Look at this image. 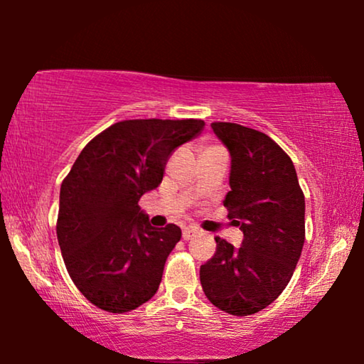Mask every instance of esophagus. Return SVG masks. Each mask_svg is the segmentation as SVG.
<instances>
[{"label":"esophagus","instance_id":"1","mask_svg":"<svg viewBox=\"0 0 364 364\" xmlns=\"http://www.w3.org/2000/svg\"><path fill=\"white\" fill-rule=\"evenodd\" d=\"M196 235H198V228H193V227L183 228V232H182L183 240H191V238L196 237Z\"/></svg>","mask_w":364,"mask_h":364}]
</instances>
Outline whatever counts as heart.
<instances>
[{
  "instance_id": "heart-1",
  "label": "heart",
  "mask_w": 364,
  "mask_h": 364,
  "mask_svg": "<svg viewBox=\"0 0 364 364\" xmlns=\"http://www.w3.org/2000/svg\"><path fill=\"white\" fill-rule=\"evenodd\" d=\"M207 149H212V147H207ZM207 149H205V151H207Z\"/></svg>"
}]
</instances>
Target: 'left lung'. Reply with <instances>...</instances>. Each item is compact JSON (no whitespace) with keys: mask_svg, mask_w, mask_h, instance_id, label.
Listing matches in <instances>:
<instances>
[{"mask_svg":"<svg viewBox=\"0 0 364 364\" xmlns=\"http://www.w3.org/2000/svg\"><path fill=\"white\" fill-rule=\"evenodd\" d=\"M212 129L232 157L223 205L243 242L235 248L217 237L200 283L218 310L247 316L275 301L295 272L305 243V196L291 159L267 134L233 122Z\"/></svg>","mask_w":364,"mask_h":364,"instance_id":"left-lung-1","label":"left lung"}]
</instances>
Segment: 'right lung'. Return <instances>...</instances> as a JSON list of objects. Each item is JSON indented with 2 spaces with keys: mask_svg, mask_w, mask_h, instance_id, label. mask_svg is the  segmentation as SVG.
<instances>
[{
  "mask_svg": "<svg viewBox=\"0 0 364 364\" xmlns=\"http://www.w3.org/2000/svg\"><path fill=\"white\" fill-rule=\"evenodd\" d=\"M203 126L200 119L121 121L79 154L61 183L56 233L69 277L92 305L126 313L156 295L182 232L173 223L152 227L139 200Z\"/></svg>",
  "mask_w": 364,
  "mask_h": 364,
  "instance_id": "right-lung-1",
  "label": "right lung"
}]
</instances>
